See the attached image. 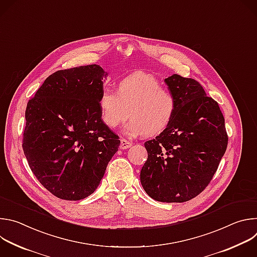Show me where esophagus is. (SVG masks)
I'll return each instance as SVG.
<instances>
[{"mask_svg":"<svg viewBox=\"0 0 257 257\" xmlns=\"http://www.w3.org/2000/svg\"><path fill=\"white\" fill-rule=\"evenodd\" d=\"M131 146H132V142L131 141H128V140H126L124 138L121 139V143H120V149L121 150H127V149L131 148Z\"/></svg>","mask_w":257,"mask_h":257,"instance_id":"esophagus-1","label":"esophagus"}]
</instances>
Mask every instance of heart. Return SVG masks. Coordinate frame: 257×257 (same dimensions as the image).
I'll return each instance as SVG.
<instances>
[{
    "label": "heart",
    "mask_w": 257,
    "mask_h": 257,
    "mask_svg": "<svg viewBox=\"0 0 257 257\" xmlns=\"http://www.w3.org/2000/svg\"><path fill=\"white\" fill-rule=\"evenodd\" d=\"M98 104L100 119L106 127L115 129L130 116L131 120L124 127L126 135L153 136L170 124L176 109V98L170 90L162 87L155 76L136 72L119 81L118 91L103 87Z\"/></svg>",
    "instance_id": "heart-1"
}]
</instances>
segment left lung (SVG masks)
<instances>
[{
	"label": "left lung",
	"mask_w": 257,
	"mask_h": 257,
	"mask_svg": "<svg viewBox=\"0 0 257 257\" xmlns=\"http://www.w3.org/2000/svg\"><path fill=\"white\" fill-rule=\"evenodd\" d=\"M176 98L168 127L144 143L148 160L140 172L143 189L161 202H185L208 185L226 153L225 119L200 83L178 74L165 79Z\"/></svg>",
	"instance_id": "obj_1"
}]
</instances>
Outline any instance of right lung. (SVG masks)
<instances>
[{
	"instance_id": "obj_1",
	"label": "right lung",
	"mask_w": 257,
	"mask_h": 257,
	"mask_svg": "<svg viewBox=\"0 0 257 257\" xmlns=\"http://www.w3.org/2000/svg\"><path fill=\"white\" fill-rule=\"evenodd\" d=\"M106 76L95 64L59 70L27 103L24 155L41 184L61 199L92 194L118 152L119 137L100 119Z\"/></svg>"
}]
</instances>
